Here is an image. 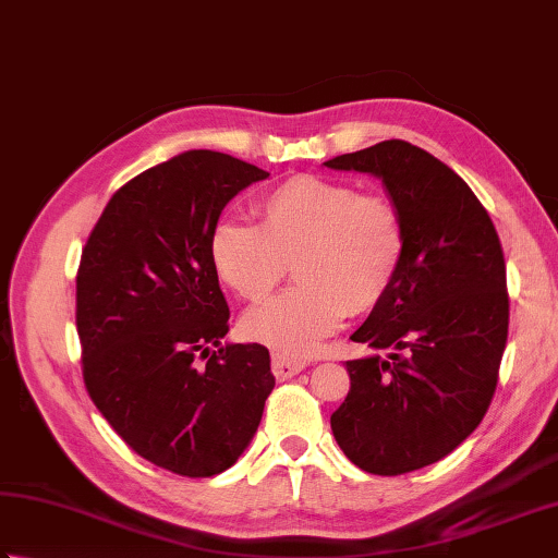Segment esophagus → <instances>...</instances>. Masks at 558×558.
Returning <instances> with one entry per match:
<instances>
[{
  "label": "esophagus",
  "mask_w": 558,
  "mask_h": 558,
  "mask_svg": "<svg viewBox=\"0 0 558 558\" xmlns=\"http://www.w3.org/2000/svg\"><path fill=\"white\" fill-rule=\"evenodd\" d=\"M304 360L300 357H290L286 353H272V360H270V367H272V375H276V379H290L298 373H302L304 369Z\"/></svg>",
  "instance_id": "esophagus-1"
}]
</instances>
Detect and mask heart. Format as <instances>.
<instances>
[{
    "label": "heart",
    "mask_w": 558,
    "mask_h": 558,
    "mask_svg": "<svg viewBox=\"0 0 558 558\" xmlns=\"http://www.w3.org/2000/svg\"><path fill=\"white\" fill-rule=\"evenodd\" d=\"M254 210L258 225L227 220L213 229L210 260L217 278L251 304L266 302L292 264L298 286L244 319L256 341L307 355L345 314L375 312L395 290L407 222L389 195L292 177L260 195Z\"/></svg>",
    "instance_id": "obj_1"
}]
</instances>
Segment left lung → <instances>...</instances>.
<instances>
[{
    "instance_id": "obj_1",
    "label": "left lung",
    "mask_w": 558,
    "mask_h": 558,
    "mask_svg": "<svg viewBox=\"0 0 558 558\" xmlns=\"http://www.w3.org/2000/svg\"><path fill=\"white\" fill-rule=\"evenodd\" d=\"M324 163L375 173L407 222L397 286L351 336L389 360H345L351 391L331 416L348 460L399 476L442 460L486 416L510 322L504 246L474 191L407 140Z\"/></svg>"
}]
</instances>
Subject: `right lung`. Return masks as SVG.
I'll return each instance as SVG.
<instances>
[{"label":"right lung","mask_w":558,"mask_h":558,"mask_svg":"<svg viewBox=\"0 0 558 558\" xmlns=\"http://www.w3.org/2000/svg\"><path fill=\"white\" fill-rule=\"evenodd\" d=\"M268 171L191 149L113 193L76 270L82 375L96 409L167 472H225L276 387L268 348L220 345L229 307L210 260L222 207Z\"/></svg>","instance_id":"right-lung-1"}]
</instances>
